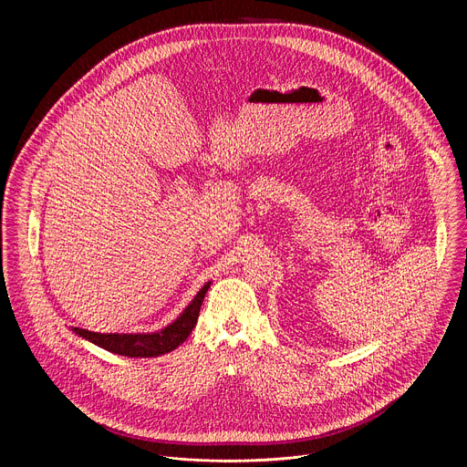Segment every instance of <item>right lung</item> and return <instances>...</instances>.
I'll return each instance as SVG.
<instances>
[{"instance_id": "add662e5", "label": "right lung", "mask_w": 467, "mask_h": 467, "mask_svg": "<svg viewBox=\"0 0 467 467\" xmlns=\"http://www.w3.org/2000/svg\"><path fill=\"white\" fill-rule=\"evenodd\" d=\"M211 288V283H207L202 290L197 292V296L192 299V303L182 310V314L170 323L168 327L157 330V332H148V335H101V332H92L87 328L72 327L76 335L81 338L96 344L98 348H103L105 351H110L114 355L121 357H130V358H151L159 357L164 353L173 351L179 348L192 332V328L197 323L199 317V308H202V303L205 299L207 290Z\"/></svg>"}]
</instances>
